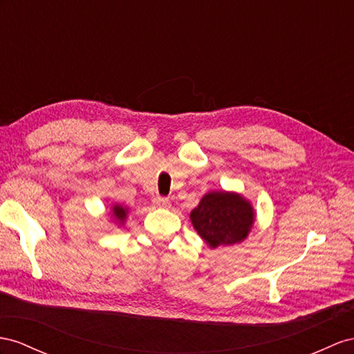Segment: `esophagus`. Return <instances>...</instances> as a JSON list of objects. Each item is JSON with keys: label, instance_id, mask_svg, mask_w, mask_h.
<instances>
[{"label": "esophagus", "instance_id": "34e87169", "mask_svg": "<svg viewBox=\"0 0 354 354\" xmlns=\"http://www.w3.org/2000/svg\"><path fill=\"white\" fill-rule=\"evenodd\" d=\"M153 205H156L157 207H170V201L167 197H161V196H157L153 197Z\"/></svg>", "mask_w": 354, "mask_h": 354}]
</instances>
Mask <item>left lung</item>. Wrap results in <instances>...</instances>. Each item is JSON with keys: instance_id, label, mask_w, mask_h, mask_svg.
Wrapping results in <instances>:
<instances>
[{"instance_id": "left-lung-1", "label": "left lung", "mask_w": 354, "mask_h": 354, "mask_svg": "<svg viewBox=\"0 0 354 354\" xmlns=\"http://www.w3.org/2000/svg\"><path fill=\"white\" fill-rule=\"evenodd\" d=\"M189 218L201 238L216 248L245 239L254 223V211L239 194L214 192L203 196Z\"/></svg>"}]
</instances>
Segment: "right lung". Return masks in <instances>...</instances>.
<instances>
[{
    "mask_svg": "<svg viewBox=\"0 0 354 354\" xmlns=\"http://www.w3.org/2000/svg\"><path fill=\"white\" fill-rule=\"evenodd\" d=\"M113 214H115V216L118 220H121V221H124V218H125V215H127V211L124 209L122 206H113Z\"/></svg>",
    "mask_w": 354,
    "mask_h": 354,
    "instance_id": "add662e5",
    "label": "right lung"
}]
</instances>
